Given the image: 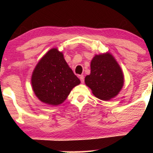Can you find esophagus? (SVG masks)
Returning <instances> with one entry per match:
<instances>
[{"instance_id":"34e87169","label":"esophagus","mask_w":153,"mask_h":153,"mask_svg":"<svg viewBox=\"0 0 153 153\" xmlns=\"http://www.w3.org/2000/svg\"><path fill=\"white\" fill-rule=\"evenodd\" d=\"M79 79H80L81 83L84 82V76H83V75H80V76H79Z\"/></svg>"}]
</instances>
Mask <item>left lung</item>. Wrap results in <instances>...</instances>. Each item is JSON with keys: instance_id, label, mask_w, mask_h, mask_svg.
I'll use <instances>...</instances> for the list:
<instances>
[{"instance_id": "1", "label": "left lung", "mask_w": 153, "mask_h": 153, "mask_svg": "<svg viewBox=\"0 0 153 153\" xmlns=\"http://www.w3.org/2000/svg\"><path fill=\"white\" fill-rule=\"evenodd\" d=\"M85 83L96 97L109 100L118 95L124 84V76L116 59L111 54L95 55L91 62V74Z\"/></svg>"}]
</instances>
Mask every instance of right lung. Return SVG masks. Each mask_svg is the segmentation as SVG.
I'll return each instance as SVG.
<instances>
[{
  "mask_svg": "<svg viewBox=\"0 0 153 153\" xmlns=\"http://www.w3.org/2000/svg\"><path fill=\"white\" fill-rule=\"evenodd\" d=\"M81 81L57 49H50L39 60L31 77L33 90L37 98L52 106L62 104Z\"/></svg>",
  "mask_w": 153,
  "mask_h": 153,
  "instance_id": "1",
  "label": "right lung"
}]
</instances>
